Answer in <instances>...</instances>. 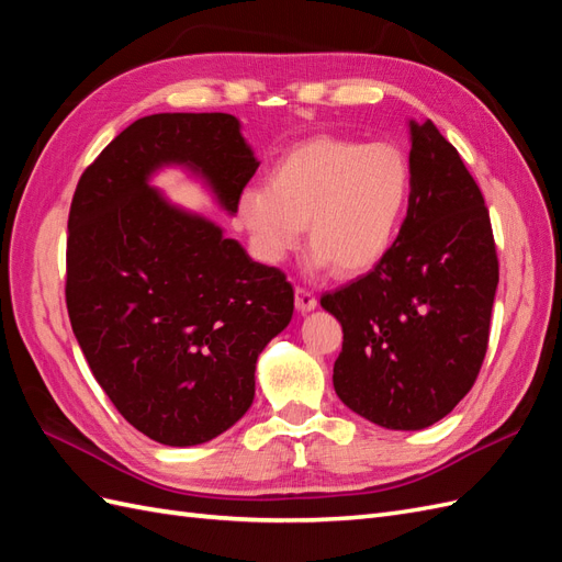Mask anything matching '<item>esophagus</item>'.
Masks as SVG:
<instances>
[{"label": "esophagus", "mask_w": 562, "mask_h": 562, "mask_svg": "<svg viewBox=\"0 0 562 562\" xmlns=\"http://www.w3.org/2000/svg\"><path fill=\"white\" fill-rule=\"evenodd\" d=\"M294 301H296V308L301 313H308V311H313L315 306H318V299H315L308 290H304V286H296V290H294Z\"/></svg>", "instance_id": "1"}]
</instances>
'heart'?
<instances>
[{
	"label": "heart",
	"instance_id": "1",
	"mask_svg": "<svg viewBox=\"0 0 562 562\" xmlns=\"http://www.w3.org/2000/svg\"><path fill=\"white\" fill-rule=\"evenodd\" d=\"M411 164L394 144L333 135L299 142L268 187L239 196V221L258 256L278 263L306 235L311 268L361 276L390 254L411 201Z\"/></svg>",
	"mask_w": 562,
	"mask_h": 562
}]
</instances>
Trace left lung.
I'll use <instances>...</instances> for the list:
<instances>
[{"instance_id": "8db88e82", "label": "left lung", "mask_w": 562, "mask_h": 562, "mask_svg": "<svg viewBox=\"0 0 562 562\" xmlns=\"http://www.w3.org/2000/svg\"><path fill=\"white\" fill-rule=\"evenodd\" d=\"M411 127V201L394 247L368 276L325 294L341 323L335 392L386 429L449 415L488 344L498 258L484 196L431 121Z\"/></svg>"}]
</instances>
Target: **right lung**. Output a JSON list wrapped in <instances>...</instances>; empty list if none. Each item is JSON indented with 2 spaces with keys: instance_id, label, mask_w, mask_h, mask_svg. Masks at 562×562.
<instances>
[{
  "instance_id": "right-lung-1",
  "label": "right lung",
  "mask_w": 562,
  "mask_h": 562,
  "mask_svg": "<svg viewBox=\"0 0 562 562\" xmlns=\"http://www.w3.org/2000/svg\"><path fill=\"white\" fill-rule=\"evenodd\" d=\"M166 166L227 213L258 168L229 113H154L88 166L68 213L66 306L111 404L142 435L196 446L249 411L256 361L290 325L294 290L237 239L151 187Z\"/></svg>"
}]
</instances>
